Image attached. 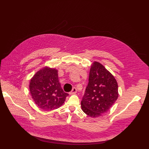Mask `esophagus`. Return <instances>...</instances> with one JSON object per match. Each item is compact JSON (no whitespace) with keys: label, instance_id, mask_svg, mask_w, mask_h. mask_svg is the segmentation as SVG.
Returning a JSON list of instances; mask_svg holds the SVG:
<instances>
[{"label":"esophagus","instance_id":"obj_1","mask_svg":"<svg viewBox=\"0 0 149 149\" xmlns=\"http://www.w3.org/2000/svg\"><path fill=\"white\" fill-rule=\"evenodd\" d=\"M77 89H76V88H72V91L70 93V95H72V94H75L76 93H77Z\"/></svg>","mask_w":149,"mask_h":149}]
</instances>
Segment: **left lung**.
Wrapping results in <instances>:
<instances>
[{"mask_svg": "<svg viewBox=\"0 0 149 149\" xmlns=\"http://www.w3.org/2000/svg\"><path fill=\"white\" fill-rule=\"evenodd\" d=\"M118 95L115 77L101 63L94 61L81 103L82 110L93 118L101 117L110 110Z\"/></svg>", "mask_w": 149, "mask_h": 149, "instance_id": "8db88e82", "label": "left lung"}]
</instances>
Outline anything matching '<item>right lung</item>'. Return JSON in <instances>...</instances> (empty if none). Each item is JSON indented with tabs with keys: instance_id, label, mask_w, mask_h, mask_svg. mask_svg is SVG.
Instances as JSON below:
<instances>
[{
	"instance_id": "right-lung-1",
	"label": "right lung",
	"mask_w": 149,
	"mask_h": 149,
	"mask_svg": "<svg viewBox=\"0 0 149 149\" xmlns=\"http://www.w3.org/2000/svg\"><path fill=\"white\" fill-rule=\"evenodd\" d=\"M58 70L45 66L38 71L29 81V91L38 107L45 111L59 108L67 93L63 92L58 79Z\"/></svg>"
}]
</instances>
